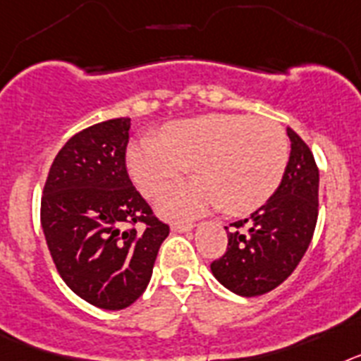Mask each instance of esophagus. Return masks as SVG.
<instances>
[{"instance_id":"34e87169","label":"esophagus","mask_w":361,"mask_h":361,"mask_svg":"<svg viewBox=\"0 0 361 361\" xmlns=\"http://www.w3.org/2000/svg\"><path fill=\"white\" fill-rule=\"evenodd\" d=\"M192 228V224H172V231H174V233H189Z\"/></svg>"}]
</instances>
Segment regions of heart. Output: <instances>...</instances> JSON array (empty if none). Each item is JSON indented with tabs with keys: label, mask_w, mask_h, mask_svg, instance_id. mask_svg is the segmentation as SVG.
Wrapping results in <instances>:
<instances>
[{
	"label": "heart",
	"mask_w": 361,
	"mask_h": 361,
	"mask_svg": "<svg viewBox=\"0 0 361 361\" xmlns=\"http://www.w3.org/2000/svg\"><path fill=\"white\" fill-rule=\"evenodd\" d=\"M289 161L283 128L269 118L207 114L167 125L127 150L136 187L154 196L190 167L196 180L174 185L158 198L165 218H192L224 207L227 214L255 212L278 190Z\"/></svg>",
	"instance_id": "1"
}]
</instances>
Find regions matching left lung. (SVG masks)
Listing matches in <instances>:
<instances>
[{
    "label": "left lung",
    "instance_id": "1",
    "mask_svg": "<svg viewBox=\"0 0 361 361\" xmlns=\"http://www.w3.org/2000/svg\"><path fill=\"white\" fill-rule=\"evenodd\" d=\"M290 156L272 198L227 228V252L211 263L216 280L240 296H259L283 283L302 262L318 219L319 172L302 137L287 128Z\"/></svg>",
    "mask_w": 361,
    "mask_h": 361
}]
</instances>
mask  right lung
I'll use <instances>...</instances> for the list:
<instances>
[{"mask_svg":"<svg viewBox=\"0 0 361 361\" xmlns=\"http://www.w3.org/2000/svg\"><path fill=\"white\" fill-rule=\"evenodd\" d=\"M130 118L74 134L50 165L42 227L59 276L81 300L106 311L133 305L152 276L169 225L128 178Z\"/></svg>","mask_w":361,"mask_h":361,"instance_id":"right-lung-1","label":"right lung"}]
</instances>
